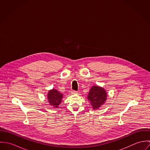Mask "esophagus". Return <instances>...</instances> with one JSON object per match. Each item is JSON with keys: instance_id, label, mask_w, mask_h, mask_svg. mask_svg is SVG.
Instances as JSON below:
<instances>
[{"instance_id": "esophagus-1", "label": "esophagus", "mask_w": 150, "mask_h": 150, "mask_svg": "<svg viewBox=\"0 0 150 150\" xmlns=\"http://www.w3.org/2000/svg\"><path fill=\"white\" fill-rule=\"evenodd\" d=\"M77 92H78L77 91H72L71 93L72 94H76V93H77Z\"/></svg>"}]
</instances>
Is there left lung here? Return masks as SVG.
Segmentation results:
<instances>
[{"label":"left lung","mask_w":150,"mask_h":150,"mask_svg":"<svg viewBox=\"0 0 150 150\" xmlns=\"http://www.w3.org/2000/svg\"><path fill=\"white\" fill-rule=\"evenodd\" d=\"M107 93L105 90L100 86H93L88 96V99L91 103L93 109L98 108L103 105L106 100Z\"/></svg>","instance_id":"left-lung-1"}]
</instances>
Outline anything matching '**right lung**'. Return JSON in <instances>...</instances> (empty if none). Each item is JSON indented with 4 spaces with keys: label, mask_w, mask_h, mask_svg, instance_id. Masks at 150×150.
Returning <instances> with one entry per match:
<instances>
[{
    "label": "right lung",
    "mask_w": 150,
    "mask_h": 150,
    "mask_svg": "<svg viewBox=\"0 0 150 150\" xmlns=\"http://www.w3.org/2000/svg\"><path fill=\"white\" fill-rule=\"evenodd\" d=\"M47 97L48 100L51 106H53L54 107L57 108L58 107L59 105L61 103L63 95L56 89H53L51 91H49Z\"/></svg>",
    "instance_id": "add662e5"
}]
</instances>
